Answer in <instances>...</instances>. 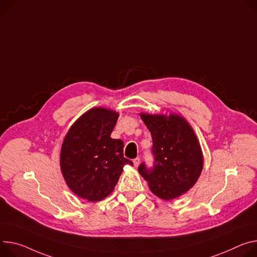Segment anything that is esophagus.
<instances>
[{
  "mask_svg": "<svg viewBox=\"0 0 257 257\" xmlns=\"http://www.w3.org/2000/svg\"><path fill=\"white\" fill-rule=\"evenodd\" d=\"M139 163H141V158H135L134 160H133V164H134V166L135 167H138V165H139Z\"/></svg>",
  "mask_w": 257,
  "mask_h": 257,
  "instance_id": "esophagus-1",
  "label": "esophagus"
}]
</instances>
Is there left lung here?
Masks as SVG:
<instances>
[{
	"label": "left lung",
	"instance_id": "left-lung-1",
	"mask_svg": "<svg viewBox=\"0 0 257 257\" xmlns=\"http://www.w3.org/2000/svg\"><path fill=\"white\" fill-rule=\"evenodd\" d=\"M153 138L154 166L145 163L138 172L157 197L170 201L195 185L203 169V153L195 131L183 116L176 113H141Z\"/></svg>",
	"mask_w": 257,
	"mask_h": 257
}]
</instances>
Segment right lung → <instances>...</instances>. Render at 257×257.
<instances>
[{"mask_svg":"<svg viewBox=\"0 0 257 257\" xmlns=\"http://www.w3.org/2000/svg\"><path fill=\"white\" fill-rule=\"evenodd\" d=\"M119 113L93 107L83 113L66 133L60 152V169L73 193L90 202L103 200L113 191L123 167L124 143L110 137Z\"/></svg>","mask_w":257,"mask_h":257,"instance_id":"1","label":"right lung"}]
</instances>
